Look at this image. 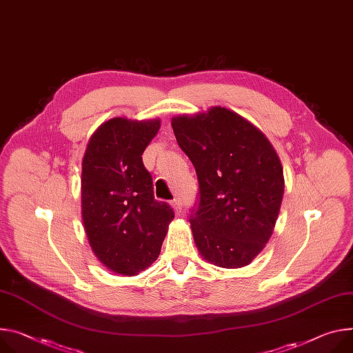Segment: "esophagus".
<instances>
[{
  "mask_svg": "<svg viewBox=\"0 0 353 353\" xmlns=\"http://www.w3.org/2000/svg\"><path fill=\"white\" fill-rule=\"evenodd\" d=\"M172 207H173V210H174L176 215H180V214L183 212V207H181V203H180L179 200H174V201H173V204H172Z\"/></svg>",
  "mask_w": 353,
  "mask_h": 353,
  "instance_id": "1",
  "label": "esophagus"
}]
</instances>
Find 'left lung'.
Here are the masks:
<instances>
[{"instance_id":"left-lung-1","label":"left lung","mask_w":353,"mask_h":353,"mask_svg":"<svg viewBox=\"0 0 353 353\" xmlns=\"http://www.w3.org/2000/svg\"><path fill=\"white\" fill-rule=\"evenodd\" d=\"M199 179L190 223L203 258L219 268L248 266L273 234L284 177L269 139L236 112L212 107L172 119Z\"/></svg>"}]
</instances>
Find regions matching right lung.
Here are the masks:
<instances>
[{
    "label": "right lung",
    "mask_w": 353,
    "mask_h": 353,
    "mask_svg": "<svg viewBox=\"0 0 353 353\" xmlns=\"http://www.w3.org/2000/svg\"><path fill=\"white\" fill-rule=\"evenodd\" d=\"M160 119L112 118L87 145L81 172V215L90 246L111 272L135 276L162 249L173 208L153 196L142 153Z\"/></svg>",
    "instance_id": "add662e5"
}]
</instances>
